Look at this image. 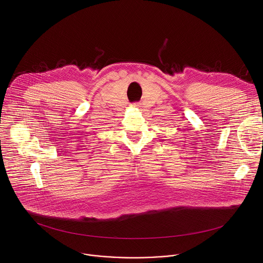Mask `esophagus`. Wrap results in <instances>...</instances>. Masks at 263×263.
Segmentation results:
<instances>
[{
  "label": "esophagus",
  "mask_w": 263,
  "mask_h": 263,
  "mask_svg": "<svg viewBox=\"0 0 263 263\" xmlns=\"http://www.w3.org/2000/svg\"><path fill=\"white\" fill-rule=\"evenodd\" d=\"M133 107H139L138 104H133Z\"/></svg>",
  "instance_id": "1"
}]
</instances>
